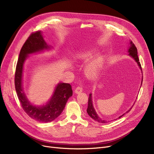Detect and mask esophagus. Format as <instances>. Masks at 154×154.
I'll list each match as a JSON object with an SVG mask.
<instances>
[{
    "mask_svg": "<svg viewBox=\"0 0 154 154\" xmlns=\"http://www.w3.org/2000/svg\"><path fill=\"white\" fill-rule=\"evenodd\" d=\"M82 91H83V88L81 86H79V87H76L75 90V92L76 94H79V93L82 92Z\"/></svg>",
    "mask_w": 154,
    "mask_h": 154,
    "instance_id": "34e87169",
    "label": "esophagus"
}]
</instances>
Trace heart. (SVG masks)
Masks as SVG:
<instances>
[{"label": "heart", "instance_id": "heart-1", "mask_svg": "<svg viewBox=\"0 0 154 154\" xmlns=\"http://www.w3.org/2000/svg\"><path fill=\"white\" fill-rule=\"evenodd\" d=\"M95 52L93 51H88L79 53L76 55L77 59L81 62H86L89 60L94 55ZM103 62V58L102 55H98L88 62L85 68V72L87 75L90 77H94L100 71Z\"/></svg>", "mask_w": 154, "mask_h": 154}]
</instances>
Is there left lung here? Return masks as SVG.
<instances>
[{
    "label": "left lung",
    "instance_id": "1",
    "mask_svg": "<svg viewBox=\"0 0 154 154\" xmlns=\"http://www.w3.org/2000/svg\"><path fill=\"white\" fill-rule=\"evenodd\" d=\"M128 52L129 53L128 55H130L131 57H132L135 60V62L137 63V64H138V66L140 67V70H142L141 65H140V63L139 62L138 55H137V49L135 45H134V44L132 41L130 42V46H129V48L128 49ZM142 80H143V79H142L141 85L142 84ZM132 107L130 109L128 110L126 112V113H128V112H130L131 110L132 109ZM87 114H88V116H89L92 119H93L95 121H97V122H100V123H107V122H109V121L107 122V121L102 120L100 117H99L97 114V112H95V110L94 108V106H93L92 100V94H89V97H88V107H87ZM125 114H124L123 115L120 116L118 119H120V117H122ZM116 120H117V119Z\"/></svg>",
    "mask_w": 154,
    "mask_h": 154
}]
</instances>
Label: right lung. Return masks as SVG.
<instances>
[{
  "mask_svg": "<svg viewBox=\"0 0 154 154\" xmlns=\"http://www.w3.org/2000/svg\"><path fill=\"white\" fill-rule=\"evenodd\" d=\"M49 48L51 47L45 42L41 31L31 34L21 48L15 73V91L22 109L30 117L40 122H50L57 118L63 110L68 99L72 95L70 84L59 83L55 87L53 95L46 105L35 106L29 101L23 91V68L27 56Z\"/></svg>",
  "mask_w": 154,
  "mask_h": 154,
  "instance_id": "obj_1",
  "label": "right lung"
}]
</instances>
